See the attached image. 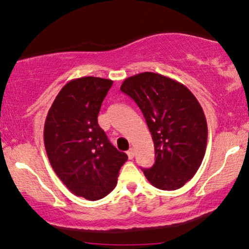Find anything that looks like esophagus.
Masks as SVG:
<instances>
[{
  "mask_svg": "<svg viewBox=\"0 0 249 249\" xmlns=\"http://www.w3.org/2000/svg\"><path fill=\"white\" fill-rule=\"evenodd\" d=\"M134 155H135L134 149H130V150L127 151V156H128V158H130V159H133L134 158Z\"/></svg>",
  "mask_w": 249,
  "mask_h": 249,
  "instance_id": "1",
  "label": "esophagus"
}]
</instances>
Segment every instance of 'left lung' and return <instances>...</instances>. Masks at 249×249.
<instances>
[{"instance_id": "1", "label": "left lung", "mask_w": 249, "mask_h": 249, "mask_svg": "<svg viewBox=\"0 0 249 249\" xmlns=\"http://www.w3.org/2000/svg\"><path fill=\"white\" fill-rule=\"evenodd\" d=\"M121 91L141 109L154 141V166L142 170L147 180L161 190L182 188L206 151L207 122L200 104L182 83L151 71L126 78Z\"/></svg>"}]
</instances>
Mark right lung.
Wrapping results in <instances>:
<instances>
[{"mask_svg":"<svg viewBox=\"0 0 249 249\" xmlns=\"http://www.w3.org/2000/svg\"><path fill=\"white\" fill-rule=\"evenodd\" d=\"M111 79L75 78L61 89L49 109L44 145L50 164L75 196L98 200L117 184L127 155L118 151L99 126L101 104Z\"/></svg>","mask_w":249,"mask_h":249,"instance_id":"right-lung-1","label":"right lung"}]
</instances>
